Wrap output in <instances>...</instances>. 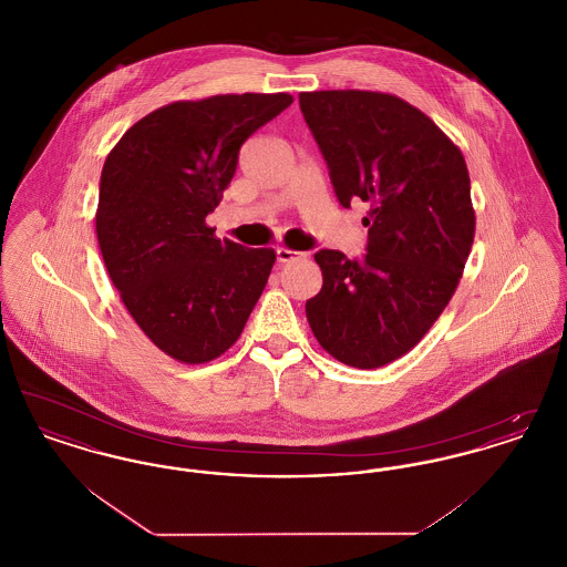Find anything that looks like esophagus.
Instances as JSON below:
<instances>
[{"label":"esophagus","mask_w":567,"mask_h":567,"mask_svg":"<svg viewBox=\"0 0 567 567\" xmlns=\"http://www.w3.org/2000/svg\"><path fill=\"white\" fill-rule=\"evenodd\" d=\"M276 259H278V264H291V261H299V259H303V252H299V250H291V248H278L276 250Z\"/></svg>","instance_id":"esophagus-1"}]
</instances>
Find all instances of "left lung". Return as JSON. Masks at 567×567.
<instances>
[{"instance_id": "obj_1", "label": "left lung", "mask_w": 567, "mask_h": 567, "mask_svg": "<svg viewBox=\"0 0 567 567\" xmlns=\"http://www.w3.org/2000/svg\"><path fill=\"white\" fill-rule=\"evenodd\" d=\"M299 109L344 208L359 197L368 255L323 248V289L306 301L331 357L377 370L412 351L457 289L476 215L457 144L404 100L378 91L299 93Z\"/></svg>"}]
</instances>
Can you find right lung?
Returning <instances> with one entry per match:
<instances>
[{
	"instance_id": "add662e5",
	"label": "right lung",
	"mask_w": 567,
	"mask_h": 567,
	"mask_svg": "<svg viewBox=\"0 0 567 567\" xmlns=\"http://www.w3.org/2000/svg\"><path fill=\"white\" fill-rule=\"evenodd\" d=\"M291 104L289 93L174 102L106 157L95 229L110 280L146 338L181 363L227 351L266 289L276 252L218 240L206 216L246 137Z\"/></svg>"
}]
</instances>
